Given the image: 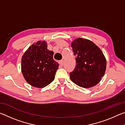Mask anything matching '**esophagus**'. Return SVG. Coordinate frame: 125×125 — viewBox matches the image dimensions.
Returning <instances> with one entry per match:
<instances>
[{
  "label": "esophagus",
  "mask_w": 125,
  "mask_h": 125,
  "mask_svg": "<svg viewBox=\"0 0 125 125\" xmlns=\"http://www.w3.org/2000/svg\"><path fill=\"white\" fill-rule=\"evenodd\" d=\"M59 63H60V64L61 66H63V60L60 61V62H59Z\"/></svg>",
  "instance_id": "obj_1"
}]
</instances>
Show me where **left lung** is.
Returning a JSON list of instances; mask_svg holds the SVG:
<instances>
[{
  "label": "left lung",
  "instance_id": "8db88e82",
  "mask_svg": "<svg viewBox=\"0 0 125 125\" xmlns=\"http://www.w3.org/2000/svg\"><path fill=\"white\" fill-rule=\"evenodd\" d=\"M76 66L69 73L74 83L88 88L96 85L105 74L106 61L101 50L92 41L79 38L72 43Z\"/></svg>",
  "mask_w": 125,
  "mask_h": 125
}]
</instances>
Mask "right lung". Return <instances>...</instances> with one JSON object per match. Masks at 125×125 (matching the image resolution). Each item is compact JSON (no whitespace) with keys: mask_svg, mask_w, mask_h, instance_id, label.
<instances>
[{"mask_svg":"<svg viewBox=\"0 0 125 125\" xmlns=\"http://www.w3.org/2000/svg\"><path fill=\"white\" fill-rule=\"evenodd\" d=\"M53 56L45 41H37L27 49L21 59V72L27 83L37 88L51 83L59 66Z\"/></svg>","mask_w":125,"mask_h":125,"instance_id":"obj_1","label":"right lung"}]
</instances>
